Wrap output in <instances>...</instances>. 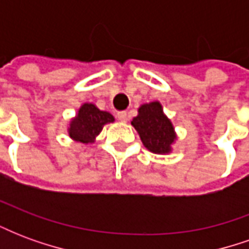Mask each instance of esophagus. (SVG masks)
Here are the masks:
<instances>
[{"instance_id":"obj_1","label":"esophagus","mask_w":249,"mask_h":249,"mask_svg":"<svg viewBox=\"0 0 249 249\" xmlns=\"http://www.w3.org/2000/svg\"><path fill=\"white\" fill-rule=\"evenodd\" d=\"M117 119H119L121 123H126V121H128V113H126V112H119V113H117Z\"/></svg>"}]
</instances>
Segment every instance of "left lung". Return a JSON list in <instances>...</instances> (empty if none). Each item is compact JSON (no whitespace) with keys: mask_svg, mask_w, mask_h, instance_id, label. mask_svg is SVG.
Segmentation results:
<instances>
[{"mask_svg":"<svg viewBox=\"0 0 249 249\" xmlns=\"http://www.w3.org/2000/svg\"><path fill=\"white\" fill-rule=\"evenodd\" d=\"M130 124L135 126L148 151L157 155H168L172 152L178 136L172 121L165 116L159 101L142 104L139 108V114L133 117Z\"/></svg>","mask_w":249,"mask_h":249,"instance_id":"obj_1","label":"left lung"}]
</instances>
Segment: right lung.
I'll return each mask as SVG.
<instances>
[{
  "label": "right lung",
  "instance_id": "right-lung-1",
  "mask_svg": "<svg viewBox=\"0 0 249 249\" xmlns=\"http://www.w3.org/2000/svg\"><path fill=\"white\" fill-rule=\"evenodd\" d=\"M113 121L114 117L109 112L100 110L92 103H85L80 107L76 117L71 119L68 126V133L74 141L89 144L94 142L104 125Z\"/></svg>",
  "mask_w": 249,
  "mask_h": 249
}]
</instances>
